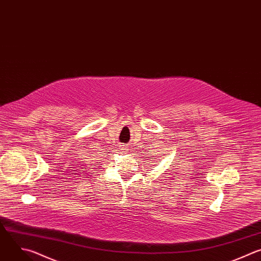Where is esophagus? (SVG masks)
Listing matches in <instances>:
<instances>
[{
    "instance_id": "34e87169",
    "label": "esophagus",
    "mask_w": 261,
    "mask_h": 261,
    "mask_svg": "<svg viewBox=\"0 0 261 261\" xmlns=\"http://www.w3.org/2000/svg\"><path fill=\"white\" fill-rule=\"evenodd\" d=\"M123 150H124V149H123Z\"/></svg>"
}]
</instances>
